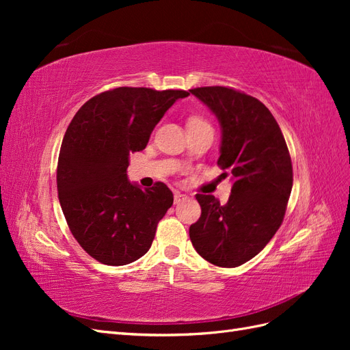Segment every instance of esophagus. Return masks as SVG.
<instances>
[{
  "mask_svg": "<svg viewBox=\"0 0 350 350\" xmlns=\"http://www.w3.org/2000/svg\"><path fill=\"white\" fill-rule=\"evenodd\" d=\"M187 198L188 197L185 194H181L179 191H175V194H174V203L179 204V203H183V201H185Z\"/></svg>",
  "mask_w": 350,
  "mask_h": 350,
  "instance_id": "esophagus-1",
  "label": "esophagus"
}]
</instances>
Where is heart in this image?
I'll return each instance as SVG.
<instances>
[{
  "label": "heart",
  "mask_w": 350,
  "mask_h": 350,
  "mask_svg": "<svg viewBox=\"0 0 350 350\" xmlns=\"http://www.w3.org/2000/svg\"><path fill=\"white\" fill-rule=\"evenodd\" d=\"M196 124H207L203 118H200V116H191V118L188 120V125H196Z\"/></svg>",
  "instance_id": "heart-1"
}]
</instances>
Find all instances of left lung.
I'll use <instances>...</instances> for the list:
<instances>
[{"mask_svg":"<svg viewBox=\"0 0 350 350\" xmlns=\"http://www.w3.org/2000/svg\"><path fill=\"white\" fill-rule=\"evenodd\" d=\"M221 129L217 165L234 185L228 203L197 194L201 216L189 239L201 257L219 267H238L267 245L280 228L292 191L291 154L266 105L232 88L191 89Z\"/></svg>","mask_w":350,"mask_h":350,"instance_id":"8db88e82","label":"left lung"}]
</instances>
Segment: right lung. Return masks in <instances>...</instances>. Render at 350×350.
I'll use <instances>...</instances> for the list:
<instances>
[{
  "label": "right lung",
  "instance_id": "add662e5",
  "mask_svg": "<svg viewBox=\"0 0 350 350\" xmlns=\"http://www.w3.org/2000/svg\"><path fill=\"white\" fill-rule=\"evenodd\" d=\"M188 94L116 88L89 99L70 122L58 157V198L72 237L99 262L125 266L152 247L174 194L163 183L131 184L126 167L165 112Z\"/></svg>",
  "mask_w": 350,
  "mask_h": 350
}]
</instances>
